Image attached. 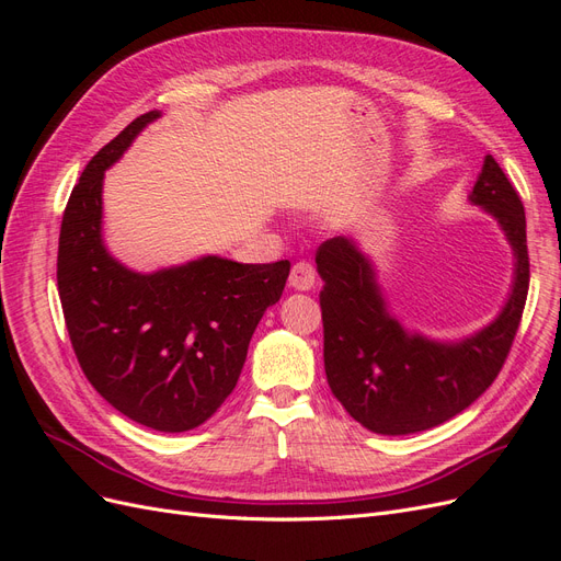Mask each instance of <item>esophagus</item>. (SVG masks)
<instances>
[{
    "label": "esophagus",
    "mask_w": 561,
    "mask_h": 561,
    "mask_svg": "<svg viewBox=\"0 0 561 561\" xmlns=\"http://www.w3.org/2000/svg\"><path fill=\"white\" fill-rule=\"evenodd\" d=\"M316 285V268L309 262H297L290 271V287L307 293Z\"/></svg>",
    "instance_id": "34e87169"
}]
</instances>
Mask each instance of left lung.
Masks as SVG:
<instances>
[{
    "label": "left lung",
    "mask_w": 561,
    "mask_h": 561,
    "mask_svg": "<svg viewBox=\"0 0 561 561\" xmlns=\"http://www.w3.org/2000/svg\"><path fill=\"white\" fill-rule=\"evenodd\" d=\"M470 201L505 231L515 252L511 299L494 322L461 342L407 332L388 313L375 266L353 239L334 236L316 252L322 278V358L334 398L371 433L410 435L461 414L494 383L511 353L529 293L522 198L486 157Z\"/></svg>",
    "instance_id": "left-lung-1"
}]
</instances>
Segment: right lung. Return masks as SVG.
<instances>
[{"label":"right lung","instance_id":"add662e5","mask_svg":"<svg viewBox=\"0 0 561 561\" xmlns=\"http://www.w3.org/2000/svg\"><path fill=\"white\" fill-rule=\"evenodd\" d=\"M130 122L83 168L58 241V295L77 360L114 410L161 433H184L222 404L254 328L276 304L290 262L225 257L138 274L103 243V178L149 122Z\"/></svg>","mask_w":561,"mask_h":561}]
</instances>
